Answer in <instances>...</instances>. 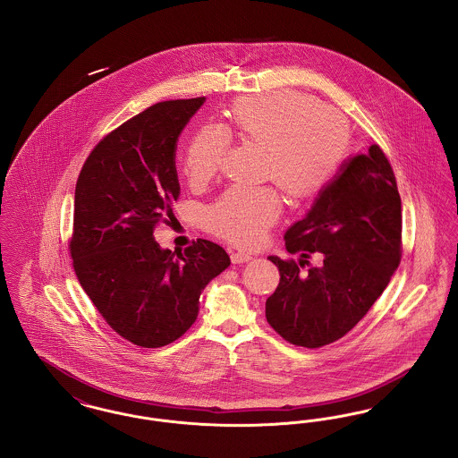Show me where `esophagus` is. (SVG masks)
<instances>
[{"mask_svg": "<svg viewBox=\"0 0 458 458\" xmlns=\"http://www.w3.org/2000/svg\"><path fill=\"white\" fill-rule=\"evenodd\" d=\"M250 259H252V254H249L245 250L232 252V262H235V264H243V262L250 261Z\"/></svg>", "mask_w": 458, "mask_h": 458, "instance_id": "34e87169", "label": "esophagus"}]
</instances>
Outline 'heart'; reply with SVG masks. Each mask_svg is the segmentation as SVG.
Masks as SVG:
<instances>
[{"mask_svg":"<svg viewBox=\"0 0 458 458\" xmlns=\"http://www.w3.org/2000/svg\"><path fill=\"white\" fill-rule=\"evenodd\" d=\"M242 139L264 148L262 176L295 199L321 191L340 170L349 144L344 118L304 94L284 90L249 98L232 108ZM232 146L230 131L218 123L197 129L187 144L183 172L202 185L218 174ZM284 211V199L269 185H232L208 208L213 233L239 245L261 243Z\"/></svg>","mask_w":458,"mask_h":458,"instance_id":"heart-1","label":"heart"}]
</instances>
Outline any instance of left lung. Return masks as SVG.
I'll list each match as a JSON object with an SVG mask.
<instances>
[{"label":"left lung","instance_id":"1","mask_svg":"<svg viewBox=\"0 0 458 458\" xmlns=\"http://www.w3.org/2000/svg\"><path fill=\"white\" fill-rule=\"evenodd\" d=\"M302 259L269 256L280 284L266 319L288 344L319 349L345 336L379 299L402 259V200L388 157L377 144L345 161L304 219L284 233ZM312 253L319 267L300 273Z\"/></svg>","mask_w":458,"mask_h":458}]
</instances>
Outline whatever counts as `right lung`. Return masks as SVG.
I'll use <instances>...</instances> for the list:
<instances>
[{
	"instance_id": "add662e5",
	"label": "right lung",
	"mask_w": 458,
	"mask_h": 458,
	"mask_svg": "<svg viewBox=\"0 0 458 458\" xmlns=\"http://www.w3.org/2000/svg\"><path fill=\"white\" fill-rule=\"evenodd\" d=\"M204 101H163L109 131L75 187L68 245L75 275L109 327L144 349L165 347L192 327L200 292L230 266L215 242L197 239L174 256L153 235L180 196L178 135Z\"/></svg>"
}]
</instances>
